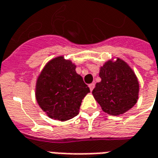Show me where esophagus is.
<instances>
[{"label":"esophagus","mask_w":158,"mask_h":158,"mask_svg":"<svg viewBox=\"0 0 158 158\" xmlns=\"http://www.w3.org/2000/svg\"><path fill=\"white\" fill-rule=\"evenodd\" d=\"M94 86H95V85H94V83H92V84H90V85H89V89H90L91 91L93 90L94 88Z\"/></svg>","instance_id":"esophagus-1"}]
</instances>
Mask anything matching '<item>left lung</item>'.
Returning <instances> with one entry per match:
<instances>
[{
    "label": "left lung",
    "mask_w": 158,
    "mask_h": 158,
    "mask_svg": "<svg viewBox=\"0 0 158 158\" xmlns=\"http://www.w3.org/2000/svg\"><path fill=\"white\" fill-rule=\"evenodd\" d=\"M101 81L92 91L109 115H119L132 108L138 99L139 84L132 69L123 60L107 62L100 69Z\"/></svg>",
    "instance_id": "obj_1"
}]
</instances>
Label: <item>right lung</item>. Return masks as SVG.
<instances>
[{
	"label": "right lung",
	"instance_id": "right-lung-1",
	"mask_svg": "<svg viewBox=\"0 0 158 158\" xmlns=\"http://www.w3.org/2000/svg\"><path fill=\"white\" fill-rule=\"evenodd\" d=\"M89 88L76 73L75 65L63 57L52 59L38 77L36 98L49 117L67 121L79 114L82 100Z\"/></svg>",
	"mask_w": 158,
	"mask_h": 158
}]
</instances>
